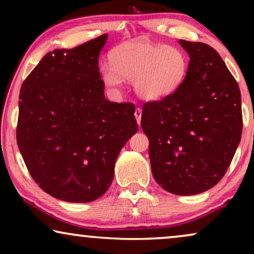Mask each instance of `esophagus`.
<instances>
[{"instance_id": "obj_1", "label": "esophagus", "mask_w": 254, "mask_h": 254, "mask_svg": "<svg viewBox=\"0 0 254 254\" xmlns=\"http://www.w3.org/2000/svg\"><path fill=\"white\" fill-rule=\"evenodd\" d=\"M134 116H135V118H136L137 124L140 125L141 124V116H142V110L140 109V107H136V109H135Z\"/></svg>"}]
</instances>
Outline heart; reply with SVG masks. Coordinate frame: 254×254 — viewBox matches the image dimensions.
<instances>
[{"instance_id": "heart-1", "label": "heart", "mask_w": 254, "mask_h": 254, "mask_svg": "<svg viewBox=\"0 0 254 254\" xmlns=\"http://www.w3.org/2000/svg\"><path fill=\"white\" fill-rule=\"evenodd\" d=\"M110 64L100 69L103 82L117 89L123 79L133 81L136 95L145 100L164 99L179 89L190 68L182 48L147 39L127 41L109 54Z\"/></svg>"}]
</instances>
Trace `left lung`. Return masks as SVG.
<instances>
[{"label":"left lung","mask_w":254,"mask_h":254,"mask_svg":"<svg viewBox=\"0 0 254 254\" xmlns=\"http://www.w3.org/2000/svg\"><path fill=\"white\" fill-rule=\"evenodd\" d=\"M190 68L179 89L142 106L152 176L162 189L194 195L227 172L243 129L239 86L220 54L203 43L179 40Z\"/></svg>","instance_id":"1"}]
</instances>
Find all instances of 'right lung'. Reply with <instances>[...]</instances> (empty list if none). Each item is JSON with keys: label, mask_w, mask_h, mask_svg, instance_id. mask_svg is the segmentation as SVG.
Here are the masks:
<instances>
[{"label": "right lung", "mask_w": 254, "mask_h": 254, "mask_svg": "<svg viewBox=\"0 0 254 254\" xmlns=\"http://www.w3.org/2000/svg\"><path fill=\"white\" fill-rule=\"evenodd\" d=\"M106 39L50 52L20 88V154L40 189L67 202L109 190L118 155L137 131L134 104L104 96L98 58Z\"/></svg>", "instance_id": "add662e5"}]
</instances>
